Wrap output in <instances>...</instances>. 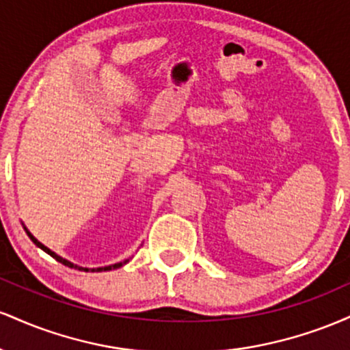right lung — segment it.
I'll return each instance as SVG.
<instances>
[{
	"instance_id": "right-lung-1",
	"label": "right lung",
	"mask_w": 350,
	"mask_h": 350,
	"mask_svg": "<svg viewBox=\"0 0 350 350\" xmlns=\"http://www.w3.org/2000/svg\"><path fill=\"white\" fill-rule=\"evenodd\" d=\"M24 230H26V234H27V237H29L31 240H33V242L38 245L39 248H41V250H44L46 253H49V255L52 256V258H55L57 260L59 263H62V265H66V267H70V268H79V270H83V271H88V268H82V267H77V265H74V263H70L69 260H66V258H62V256H59L57 253H54L52 250H49V248L46 247V245H42L41 242H39L38 239H36V237L31 234L29 230H27L26 227H24ZM124 263H128V260H124V262H120V263H115V265H110V267H103V268H92V271H108V270H115V268H120V267H123Z\"/></svg>"
}]
</instances>
